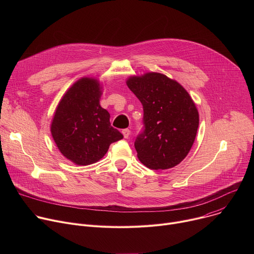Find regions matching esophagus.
Wrapping results in <instances>:
<instances>
[{"instance_id":"obj_1","label":"esophagus","mask_w":254,"mask_h":254,"mask_svg":"<svg viewBox=\"0 0 254 254\" xmlns=\"http://www.w3.org/2000/svg\"><path fill=\"white\" fill-rule=\"evenodd\" d=\"M123 134H124V137L125 138H127L128 137V135H129V133H130V130L128 129V128H125V129H123Z\"/></svg>"}]
</instances>
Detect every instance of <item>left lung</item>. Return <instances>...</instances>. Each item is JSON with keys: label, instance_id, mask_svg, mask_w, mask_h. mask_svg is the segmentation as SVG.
<instances>
[{"label": "left lung", "instance_id": "left-lung-1", "mask_svg": "<svg viewBox=\"0 0 254 254\" xmlns=\"http://www.w3.org/2000/svg\"><path fill=\"white\" fill-rule=\"evenodd\" d=\"M127 85L143 108V130L134 140L138 160L153 170L179 165L190 152L199 127L193 99L179 82L158 72L130 76Z\"/></svg>", "mask_w": 254, "mask_h": 254}]
</instances>
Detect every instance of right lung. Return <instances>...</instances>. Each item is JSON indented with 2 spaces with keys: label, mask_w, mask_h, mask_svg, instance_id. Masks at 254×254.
<instances>
[{
  "label": "right lung",
  "mask_w": 254,
  "mask_h": 254,
  "mask_svg": "<svg viewBox=\"0 0 254 254\" xmlns=\"http://www.w3.org/2000/svg\"><path fill=\"white\" fill-rule=\"evenodd\" d=\"M101 88L95 78L77 80L59 101L52 120L51 134L58 150L78 166L96 163L111 143L124 137L99 104Z\"/></svg>",
  "instance_id": "1"
}]
</instances>
